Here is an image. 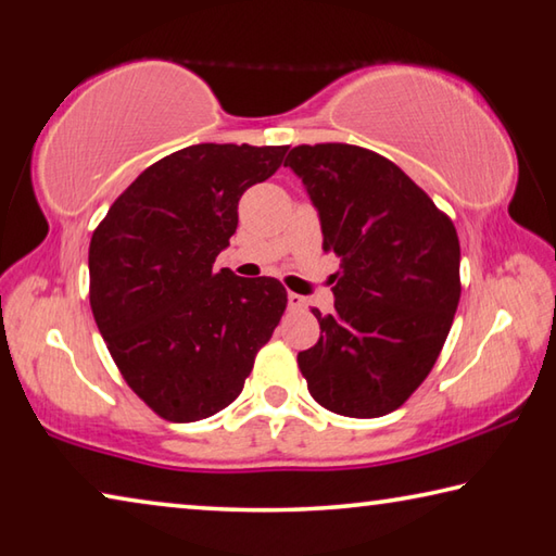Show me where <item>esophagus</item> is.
I'll use <instances>...</instances> for the list:
<instances>
[{
    "mask_svg": "<svg viewBox=\"0 0 556 556\" xmlns=\"http://www.w3.org/2000/svg\"><path fill=\"white\" fill-rule=\"evenodd\" d=\"M287 301H289V308H294V312H304V308H306V299L294 294V291H291V294L287 296Z\"/></svg>",
    "mask_w": 556,
    "mask_h": 556,
    "instance_id": "1",
    "label": "esophagus"
}]
</instances>
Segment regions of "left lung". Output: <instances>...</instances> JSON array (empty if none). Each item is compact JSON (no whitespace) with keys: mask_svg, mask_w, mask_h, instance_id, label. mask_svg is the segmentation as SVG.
<instances>
[{"mask_svg":"<svg viewBox=\"0 0 556 556\" xmlns=\"http://www.w3.org/2000/svg\"><path fill=\"white\" fill-rule=\"evenodd\" d=\"M318 211L324 250L341 257L333 312L296 355L308 392L343 417L390 414L425 382L460 299L454 223L390 159L353 144L287 156Z\"/></svg>","mask_w":556,"mask_h":556,"instance_id":"left-lung-1","label":"left lung"}]
</instances>
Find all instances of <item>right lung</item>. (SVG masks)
I'll list each match as a JSON object with an SVG mask.
<instances>
[{"mask_svg":"<svg viewBox=\"0 0 556 556\" xmlns=\"http://www.w3.org/2000/svg\"><path fill=\"white\" fill-rule=\"evenodd\" d=\"M289 147L193 144L144 168L92 232L90 308L112 361L166 421H199L242 392L287 308L275 277L215 269L238 203Z\"/></svg>","mask_w":556,"mask_h":556,"instance_id":"add662e5","label":"right lung"}]
</instances>
